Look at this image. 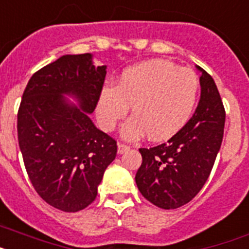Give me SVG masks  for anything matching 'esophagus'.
<instances>
[{"label": "esophagus", "mask_w": 249, "mask_h": 249, "mask_svg": "<svg viewBox=\"0 0 249 249\" xmlns=\"http://www.w3.org/2000/svg\"><path fill=\"white\" fill-rule=\"evenodd\" d=\"M130 149V147H128V145H125V144H118V153L119 154H123L125 153L126 150Z\"/></svg>", "instance_id": "34e87169"}]
</instances>
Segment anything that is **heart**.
<instances>
[{"mask_svg":"<svg viewBox=\"0 0 249 249\" xmlns=\"http://www.w3.org/2000/svg\"><path fill=\"white\" fill-rule=\"evenodd\" d=\"M199 89L195 72L168 60H147L125 68L116 86L102 87L96 105L97 120L104 130H114L131 105L134 115L123 125V138L138 141L148 134L152 141H167L187 124Z\"/></svg>","mask_w":249,"mask_h":249,"instance_id":"1","label":"heart"}]
</instances>
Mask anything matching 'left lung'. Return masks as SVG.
I'll list each match as a JSON object with an SVG mask.
<instances>
[{
	"label": "left lung",
	"instance_id": "1",
	"mask_svg": "<svg viewBox=\"0 0 249 249\" xmlns=\"http://www.w3.org/2000/svg\"><path fill=\"white\" fill-rule=\"evenodd\" d=\"M200 100L192 118L167 143L141 148L143 162L135 175L142 195L160 209L181 208L205 185L220 149L225 110L213 77L201 67Z\"/></svg>",
	"mask_w": 249,
	"mask_h": 249
}]
</instances>
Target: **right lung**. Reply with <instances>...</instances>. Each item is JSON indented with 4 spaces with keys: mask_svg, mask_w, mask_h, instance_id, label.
Returning <instances> with one entry per match:
<instances>
[{
    "mask_svg": "<svg viewBox=\"0 0 249 249\" xmlns=\"http://www.w3.org/2000/svg\"><path fill=\"white\" fill-rule=\"evenodd\" d=\"M92 59L91 53L67 54L34 73L18 114L29 178L44 201L66 213L96 199L118 152L116 142L89 119L106 76V66Z\"/></svg>",
    "mask_w": 249,
    "mask_h": 249,
    "instance_id": "1",
    "label": "right lung"
}]
</instances>
